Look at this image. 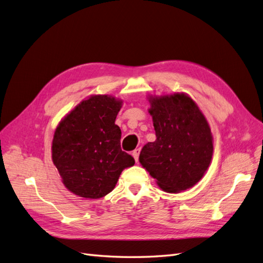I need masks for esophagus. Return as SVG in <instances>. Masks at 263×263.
I'll list each match as a JSON object with an SVG mask.
<instances>
[{
    "label": "esophagus",
    "instance_id": "34e87169",
    "mask_svg": "<svg viewBox=\"0 0 263 263\" xmlns=\"http://www.w3.org/2000/svg\"><path fill=\"white\" fill-rule=\"evenodd\" d=\"M139 154H140V149L138 148V149H135L134 151H133V157H134V159H135V161H138V159H139Z\"/></svg>",
    "mask_w": 263,
    "mask_h": 263
}]
</instances>
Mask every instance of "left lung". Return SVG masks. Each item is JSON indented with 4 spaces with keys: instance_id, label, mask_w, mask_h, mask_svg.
<instances>
[{
    "instance_id": "obj_1",
    "label": "left lung",
    "mask_w": 263,
    "mask_h": 263,
    "mask_svg": "<svg viewBox=\"0 0 263 263\" xmlns=\"http://www.w3.org/2000/svg\"><path fill=\"white\" fill-rule=\"evenodd\" d=\"M157 139L142 147L139 161L165 192L193 186L208 170L213 137L194 101L183 93L150 100Z\"/></svg>"
}]
</instances>
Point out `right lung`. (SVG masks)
<instances>
[{"mask_svg":"<svg viewBox=\"0 0 263 263\" xmlns=\"http://www.w3.org/2000/svg\"><path fill=\"white\" fill-rule=\"evenodd\" d=\"M122 102L95 95L81 102L58 125L52 140V161L71 192L100 198L112 192L135 159L121 148L115 124Z\"/></svg>","mask_w":263,"mask_h":263,"instance_id":"add662e5","label":"right lung"}]
</instances>
